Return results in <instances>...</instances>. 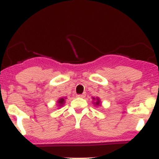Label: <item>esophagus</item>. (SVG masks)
Here are the masks:
<instances>
[{
  "mask_svg": "<svg viewBox=\"0 0 159 159\" xmlns=\"http://www.w3.org/2000/svg\"><path fill=\"white\" fill-rule=\"evenodd\" d=\"M77 97L78 98H84L85 97V94L83 93V94H79V95H77Z\"/></svg>",
  "mask_w": 159,
  "mask_h": 159,
  "instance_id": "obj_1",
  "label": "esophagus"
}]
</instances>
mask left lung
Segmentation results:
<instances>
[{"label":"left lung","mask_w":159,"mask_h":159,"mask_svg":"<svg viewBox=\"0 0 159 159\" xmlns=\"http://www.w3.org/2000/svg\"><path fill=\"white\" fill-rule=\"evenodd\" d=\"M93 104L96 107H100L102 105V102H101V100L98 97H93Z\"/></svg>","instance_id":"8db88e82"}]
</instances>
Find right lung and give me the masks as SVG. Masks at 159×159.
Returning a JSON list of instances; mask_svg holds the SVG:
<instances>
[{
    "label": "right lung",
    "instance_id": "right-lung-1",
    "mask_svg": "<svg viewBox=\"0 0 159 159\" xmlns=\"http://www.w3.org/2000/svg\"><path fill=\"white\" fill-rule=\"evenodd\" d=\"M66 99V98H65V97H63V98H60L59 99L57 100V105H58V107H63V105H64V104L66 103V101L65 100Z\"/></svg>",
    "mask_w": 159,
    "mask_h": 159
}]
</instances>
